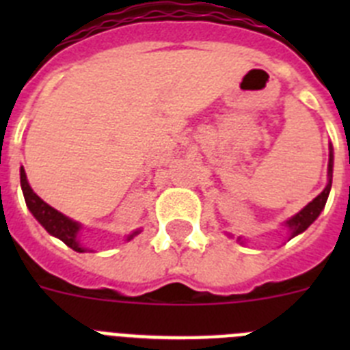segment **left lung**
<instances>
[{
	"instance_id": "8db88e82",
	"label": "left lung",
	"mask_w": 350,
	"mask_h": 350,
	"mask_svg": "<svg viewBox=\"0 0 350 350\" xmlns=\"http://www.w3.org/2000/svg\"><path fill=\"white\" fill-rule=\"evenodd\" d=\"M332 180H333V145H329V161H327V184L326 187L323 189V193L317 194V196L312 200L308 205L303 206L298 213H295L293 217H289L287 221L282 222V226H286V230L289 231V240L291 238L298 237L299 233L307 230L308 226L315 221V219L319 217L321 212L324 210L327 202V196H329V191H332ZM230 237H233L231 233H228ZM238 242L243 243L245 242V238L238 237Z\"/></svg>"
}]
</instances>
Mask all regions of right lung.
<instances>
[{"mask_svg":"<svg viewBox=\"0 0 350 350\" xmlns=\"http://www.w3.org/2000/svg\"><path fill=\"white\" fill-rule=\"evenodd\" d=\"M21 187H23L24 200H26V205L29 208V212L33 213V217L40 222V224L47 230L49 234L59 238L61 242L66 243L70 249L77 250V252H85L88 247H83L80 242V230H82V224L79 221H73V219L66 217L64 213H61L59 210H55L54 206H51L49 203H45L35 191L31 189L29 182H27L26 172L21 166ZM140 228L135 230L133 233H129L126 237V242L133 240L140 233Z\"/></svg>","mask_w":350,"mask_h":350,"instance_id":"add662e5","label":"right lung"}]
</instances>
